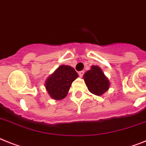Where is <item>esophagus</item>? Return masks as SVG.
I'll return each instance as SVG.
<instances>
[{
    "instance_id": "esophagus-1",
    "label": "esophagus",
    "mask_w": 146,
    "mask_h": 146,
    "mask_svg": "<svg viewBox=\"0 0 146 146\" xmlns=\"http://www.w3.org/2000/svg\"><path fill=\"white\" fill-rule=\"evenodd\" d=\"M84 70H82V71H79V75L80 77H82L83 75H84Z\"/></svg>"
}]
</instances>
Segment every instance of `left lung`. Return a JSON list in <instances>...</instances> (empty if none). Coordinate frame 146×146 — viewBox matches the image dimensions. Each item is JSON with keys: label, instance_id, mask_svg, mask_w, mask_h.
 <instances>
[{"label": "left lung", "instance_id": "8db88e82", "mask_svg": "<svg viewBox=\"0 0 146 146\" xmlns=\"http://www.w3.org/2000/svg\"><path fill=\"white\" fill-rule=\"evenodd\" d=\"M83 77L89 91L96 96L103 94L109 88V80L98 66H92Z\"/></svg>", "mask_w": 146, "mask_h": 146}]
</instances>
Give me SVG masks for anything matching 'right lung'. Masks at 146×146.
Here are the masks:
<instances>
[{
	"instance_id": "obj_1",
	"label": "right lung",
	"mask_w": 146,
	"mask_h": 146,
	"mask_svg": "<svg viewBox=\"0 0 146 146\" xmlns=\"http://www.w3.org/2000/svg\"><path fill=\"white\" fill-rule=\"evenodd\" d=\"M78 73L73 67L61 65L53 74L46 79V90L53 100H62L67 96L71 84L78 77Z\"/></svg>"
}]
</instances>
